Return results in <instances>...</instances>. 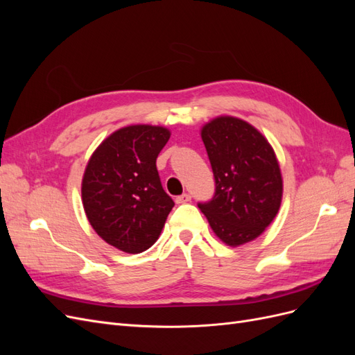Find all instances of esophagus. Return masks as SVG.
Instances as JSON below:
<instances>
[{
	"label": "esophagus",
	"mask_w": 355,
	"mask_h": 355,
	"mask_svg": "<svg viewBox=\"0 0 355 355\" xmlns=\"http://www.w3.org/2000/svg\"><path fill=\"white\" fill-rule=\"evenodd\" d=\"M175 201H176L178 204H184V202H188V201H191V196H189V194H182V196L176 197V198H175Z\"/></svg>",
	"instance_id": "1"
}]
</instances>
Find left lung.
I'll return each mask as SVG.
<instances>
[{"mask_svg":"<svg viewBox=\"0 0 355 355\" xmlns=\"http://www.w3.org/2000/svg\"><path fill=\"white\" fill-rule=\"evenodd\" d=\"M216 189L198 202L216 237L243 245L270 227L283 198V178L275 153L256 127L237 116L220 115L201 128Z\"/></svg>","mask_w":355,"mask_h":355,"instance_id":"left-lung-1","label":"left lung"}]
</instances>
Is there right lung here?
Returning <instances> with one entry per match:
<instances>
[{
  "label": "right lung",
  "mask_w": 355,
  "mask_h": 355,
  "mask_svg": "<svg viewBox=\"0 0 355 355\" xmlns=\"http://www.w3.org/2000/svg\"><path fill=\"white\" fill-rule=\"evenodd\" d=\"M168 139L166 127L127 125L106 137L85 166V216L96 234L118 250H148L175 206L161 187L155 164Z\"/></svg>",
  "instance_id": "1"
}]
</instances>
